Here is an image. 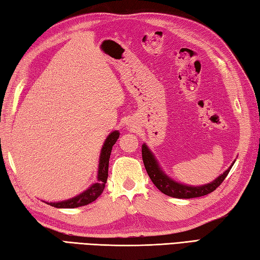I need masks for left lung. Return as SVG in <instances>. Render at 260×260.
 Here are the masks:
<instances>
[{
  "mask_svg": "<svg viewBox=\"0 0 260 260\" xmlns=\"http://www.w3.org/2000/svg\"><path fill=\"white\" fill-rule=\"evenodd\" d=\"M142 157H143V164L147 175H149L152 182L155 185L157 189L164 192L165 195L175 198H195L211 194L222 184L225 177L229 175V172H230L232 166L235 165V161H233V164L226 171L223 172L221 176H218L215 180H213L210 184L195 187L180 184V182H177L176 180L171 179L169 176H167L165 171L162 170V168H160L159 164H157L154 154L152 153L146 144L142 145Z\"/></svg>",
  "mask_w": 260,
  "mask_h": 260,
  "instance_id": "left-lung-1",
  "label": "left lung"
}]
</instances>
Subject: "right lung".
I'll list each match as a JSON object with an SVG mask.
<instances>
[{"instance_id":"1","label":"right lung","mask_w":260,"mask_h":260,"mask_svg":"<svg viewBox=\"0 0 260 260\" xmlns=\"http://www.w3.org/2000/svg\"><path fill=\"white\" fill-rule=\"evenodd\" d=\"M119 137V132L114 131L113 133H110L107 137L105 143L101 149V153L99 157V166H98V177H96V182L93 185H91L88 189L81 192L80 195L75 196L73 198H70L68 201L63 202H55V203H48L46 202V204L50 206L57 207V208H75L80 206L88 205L90 203L95 201L105 189L107 178H108V167H109V157L111 153V149H113L114 144Z\"/></svg>"}]
</instances>
